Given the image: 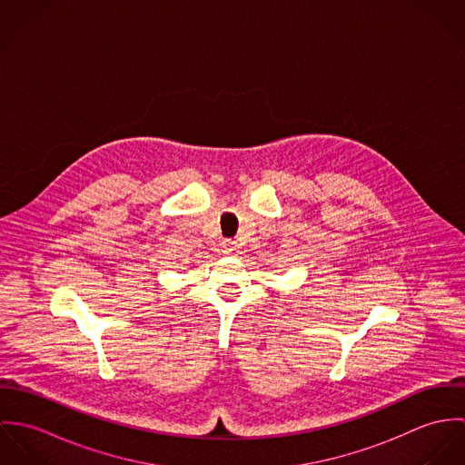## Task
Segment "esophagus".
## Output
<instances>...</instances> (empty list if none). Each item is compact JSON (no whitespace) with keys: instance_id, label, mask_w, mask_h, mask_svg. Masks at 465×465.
Listing matches in <instances>:
<instances>
[{"instance_id":"34e87169","label":"esophagus","mask_w":465,"mask_h":465,"mask_svg":"<svg viewBox=\"0 0 465 465\" xmlns=\"http://www.w3.org/2000/svg\"><path fill=\"white\" fill-rule=\"evenodd\" d=\"M220 247H222L223 254H231V256H238L240 249H242V245L238 242H234V240H223L220 243Z\"/></svg>"}]
</instances>
